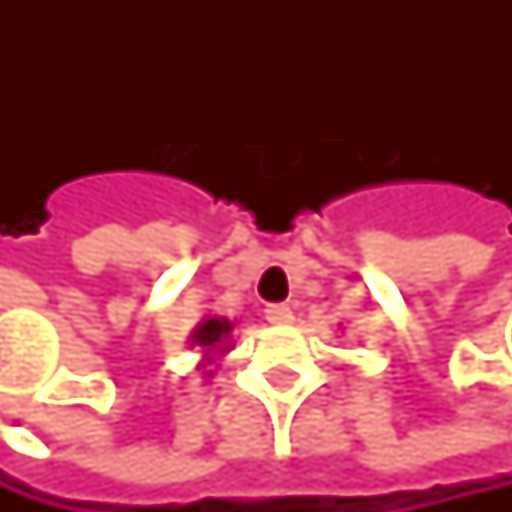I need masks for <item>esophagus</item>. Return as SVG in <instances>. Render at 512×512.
<instances>
[{
  "mask_svg": "<svg viewBox=\"0 0 512 512\" xmlns=\"http://www.w3.org/2000/svg\"><path fill=\"white\" fill-rule=\"evenodd\" d=\"M264 316H267V322H273V325H288V322L294 319L288 304H270V307L264 310Z\"/></svg>",
  "mask_w": 512,
  "mask_h": 512,
  "instance_id": "34e87169",
  "label": "esophagus"
}]
</instances>
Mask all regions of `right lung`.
<instances>
[{"instance_id":"right-lung-1","label":"right lung","mask_w":512,"mask_h":512,"mask_svg":"<svg viewBox=\"0 0 512 512\" xmlns=\"http://www.w3.org/2000/svg\"><path fill=\"white\" fill-rule=\"evenodd\" d=\"M230 322L227 319H205L196 331H193V344L205 347V350H224L227 338H230Z\"/></svg>"}]
</instances>
